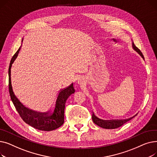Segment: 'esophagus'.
Instances as JSON below:
<instances>
[{
    "label": "esophagus",
    "mask_w": 157,
    "mask_h": 157,
    "mask_svg": "<svg viewBox=\"0 0 157 157\" xmlns=\"http://www.w3.org/2000/svg\"><path fill=\"white\" fill-rule=\"evenodd\" d=\"M82 82H83V81H82V79H81V78H79V79H78V84L81 85L82 83H82Z\"/></svg>",
    "instance_id": "obj_1"
}]
</instances>
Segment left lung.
I'll use <instances>...</instances> for the list:
<instances>
[{"instance_id": "1", "label": "left lung", "mask_w": 157, "mask_h": 157, "mask_svg": "<svg viewBox=\"0 0 157 157\" xmlns=\"http://www.w3.org/2000/svg\"><path fill=\"white\" fill-rule=\"evenodd\" d=\"M132 48L134 49V50L137 52L139 53V55H141V56L143 58V59L144 60V56L143 55V53H141V52L140 51V49H138L134 44V43L132 42ZM137 114H136L135 116L129 118L128 119H125V120H101L100 118H97L95 115L94 114V113H92V120L94 121V123L95 124H96L97 125L103 128H106V129H114L118 128L121 126H122L123 124L127 121H128L129 120H130L131 119H132L134 117H135Z\"/></svg>"}]
</instances>
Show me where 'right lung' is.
Wrapping results in <instances>:
<instances>
[{
  "label": "right lung",
  "mask_w": 157,
  "mask_h": 157,
  "mask_svg": "<svg viewBox=\"0 0 157 157\" xmlns=\"http://www.w3.org/2000/svg\"><path fill=\"white\" fill-rule=\"evenodd\" d=\"M21 47L14 55L10 62L9 67V90L11 101L16 109L20 115L23 120L31 127L39 130L51 131L61 127L64 122V109L66 101L69 97L75 92L73 83L59 92L58 94L54 106L52 109L45 113L32 111L26 108L14 95L11 78L12 64L17 57Z\"/></svg>",
  "instance_id": "1"
}]
</instances>
